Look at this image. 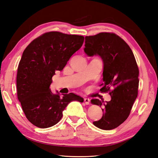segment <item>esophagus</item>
<instances>
[{"mask_svg": "<svg viewBox=\"0 0 158 158\" xmlns=\"http://www.w3.org/2000/svg\"><path fill=\"white\" fill-rule=\"evenodd\" d=\"M84 102L86 105H89V102H90V100L89 98H84Z\"/></svg>", "mask_w": 158, "mask_h": 158, "instance_id": "1", "label": "esophagus"}]
</instances>
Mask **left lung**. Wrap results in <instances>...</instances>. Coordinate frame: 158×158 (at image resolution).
I'll use <instances>...</instances> for the list:
<instances>
[{"label": "left lung", "mask_w": 158, "mask_h": 158, "mask_svg": "<svg viewBox=\"0 0 158 158\" xmlns=\"http://www.w3.org/2000/svg\"><path fill=\"white\" fill-rule=\"evenodd\" d=\"M84 51L89 56L101 57L104 83L100 91H109L111 98L109 102L91 100L92 104L102 107L103 112L102 118L93 123L102 130H112L128 118L137 98L139 70L135 57L127 43L112 33L85 36Z\"/></svg>", "instance_id": "8db88e82"}]
</instances>
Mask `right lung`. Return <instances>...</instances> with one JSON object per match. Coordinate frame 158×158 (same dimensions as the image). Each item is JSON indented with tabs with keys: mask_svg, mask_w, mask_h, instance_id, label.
Instances as JSON below:
<instances>
[{
	"mask_svg": "<svg viewBox=\"0 0 158 158\" xmlns=\"http://www.w3.org/2000/svg\"><path fill=\"white\" fill-rule=\"evenodd\" d=\"M84 40L82 35L58 31L45 33L30 43L18 65L16 86L19 102L26 117L39 128H49L58 123L63 111L73 101L84 99L73 93L63 94L51 90L56 70H63Z\"/></svg>",
	"mask_w": 158,
	"mask_h": 158,
	"instance_id": "1",
	"label": "right lung"
}]
</instances>
